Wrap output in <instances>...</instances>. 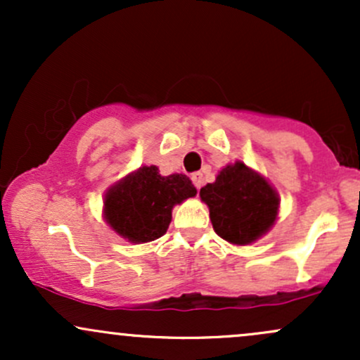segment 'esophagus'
Wrapping results in <instances>:
<instances>
[{
  "instance_id": "34e87169",
  "label": "esophagus",
  "mask_w": 360,
  "mask_h": 360,
  "mask_svg": "<svg viewBox=\"0 0 360 360\" xmlns=\"http://www.w3.org/2000/svg\"><path fill=\"white\" fill-rule=\"evenodd\" d=\"M191 181H193V184L196 186V189H201V186H203V174H201V172H194V174L191 176Z\"/></svg>"
}]
</instances>
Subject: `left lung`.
<instances>
[{
  "mask_svg": "<svg viewBox=\"0 0 360 360\" xmlns=\"http://www.w3.org/2000/svg\"><path fill=\"white\" fill-rule=\"evenodd\" d=\"M200 196L208 205L214 232L235 245L255 242L278 218L276 189L240 160L223 167L214 183L201 188Z\"/></svg>",
  "mask_w": 360,
  "mask_h": 360,
  "instance_id": "obj_1",
  "label": "left lung"
}]
</instances>
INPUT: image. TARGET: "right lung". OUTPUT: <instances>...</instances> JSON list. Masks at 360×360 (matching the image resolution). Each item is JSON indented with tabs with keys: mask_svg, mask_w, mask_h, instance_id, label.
I'll return each instance as SVG.
<instances>
[{
	"mask_svg": "<svg viewBox=\"0 0 360 360\" xmlns=\"http://www.w3.org/2000/svg\"><path fill=\"white\" fill-rule=\"evenodd\" d=\"M196 196L188 176H160L155 166H143L113 184L105 194V220L120 237L146 243L167 232L174 205Z\"/></svg>",
	"mask_w": 360,
	"mask_h": 360,
	"instance_id": "obj_1",
	"label": "right lung"
}]
</instances>
